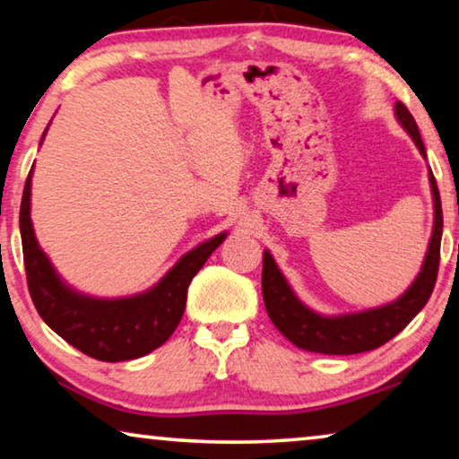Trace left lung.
<instances>
[{"mask_svg":"<svg viewBox=\"0 0 459 459\" xmlns=\"http://www.w3.org/2000/svg\"><path fill=\"white\" fill-rule=\"evenodd\" d=\"M396 118L404 131L412 137L414 145L419 147L420 156L427 158L425 143H422L419 126L408 108L402 102H396ZM433 193V234L429 242L425 263L420 266L419 277L412 285L400 295L396 301L385 306L363 309L355 314L342 316H322L301 303L293 289L289 287L283 273L279 271L277 263L269 250L263 256V298L269 318L287 341L295 347L322 355H357V352L373 351L382 347L390 338L406 328V324L417 316L433 293L437 271H439V252L443 234V213L441 196L437 188L433 172H429Z\"/></svg>","mask_w":459,"mask_h":459,"instance_id":"left-lung-1","label":"left lung"}]
</instances>
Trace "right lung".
Here are the masks:
<instances>
[{
    "label": "right lung",
    "instance_id": "add662e5",
    "mask_svg": "<svg viewBox=\"0 0 459 459\" xmlns=\"http://www.w3.org/2000/svg\"><path fill=\"white\" fill-rule=\"evenodd\" d=\"M30 185L32 170L20 205V236L28 291L40 318L63 341L98 361H129L161 347L185 314L190 281L228 234L223 231L186 252L150 291L118 299L90 298L63 283L40 250L30 220Z\"/></svg>",
    "mask_w": 459,
    "mask_h": 459
}]
</instances>
